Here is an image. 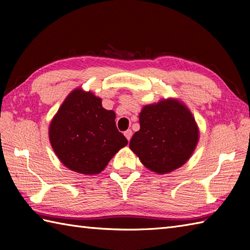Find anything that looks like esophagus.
I'll use <instances>...</instances> for the list:
<instances>
[{
    "instance_id": "1",
    "label": "esophagus",
    "mask_w": 250,
    "mask_h": 250,
    "mask_svg": "<svg viewBox=\"0 0 250 250\" xmlns=\"http://www.w3.org/2000/svg\"><path fill=\"white\" fill-rule=\"evenodd\" d=\"M132 134H133V132H132V130H126V131H125V136L126 137V140L128 141H130L131 140V137H132Z\"/></svg>"
}]
</instances>
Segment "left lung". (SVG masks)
Listing matches in <instances>:
<instances>
[{
    "label": "left lung",
    "mask_w": 250,
    "mask_h": 250,
    "mask_svg": "<svg viewBox=\"0 0 250 250\" xmlns=\"http://www.w3.org/2000/svg\"><path fill=\"white\" fill-rule=\"evenodd\" d=\"M140 125L130 148L147 168L158 174L172 172L187 162L199 140L192 114L177 100L145 106Z\"/></svg>",
    "instance_id": "left-lung-1"
}]
</instances>
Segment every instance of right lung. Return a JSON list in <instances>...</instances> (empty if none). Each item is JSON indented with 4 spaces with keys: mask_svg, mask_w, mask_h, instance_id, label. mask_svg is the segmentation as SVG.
Wrapping results in <instances>:
<instances>
[{
    "mask_svg": "<svg viewBox=\"0 0 250 250\" xmlns=\"http://www.w3.org/2000/svg\"><path fill=\"white\" fill-rule=\"evenodd\" d=\"M113 110L82 89L68 94L49 126L56 155L74 172L93 175L102 172L109 160L128 144L118 131Z\"/></svg>",
    "mask_w": 250,
    "mask_h": 250,
    "instance_id": "add662e5",
    "label": "right lung"
}]
</instances>
